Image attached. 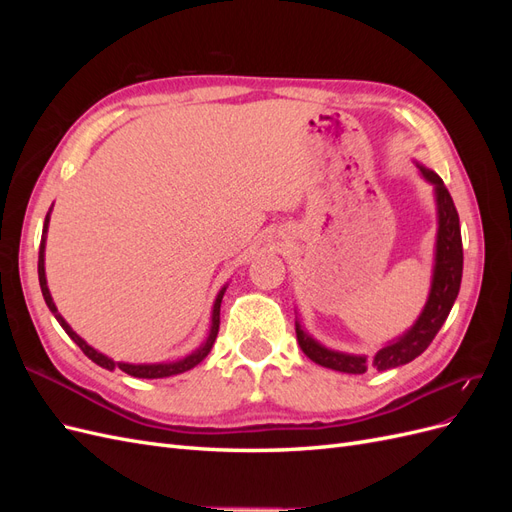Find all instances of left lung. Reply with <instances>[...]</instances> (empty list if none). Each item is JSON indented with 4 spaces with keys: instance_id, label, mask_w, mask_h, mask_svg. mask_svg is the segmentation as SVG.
I'll list each match as a JSON object with an SVG mask.
<instances>
[{
    "instance_id": "8db88e82",
    "label": "left lung",
    "mask_w": 512,
    "mask_h": 512,
    "mask_svg": "<svg viewBox=\"0 0 512 512\" xmlns=\"http://www.w3.org/2000/svg\"><path fill=\"white\" fill-rule=\"evenodd\" d=\"M421 168V173L427 181L436 185V200H438V245H436V267H433V282L427 305L423 314L418 316L414 327L404 335L395 339L389 346L376 352L374 361H367L365 356H354L327 350L314 342L312 337L303 333L297 324V339L301 350L314 363L329 367L344 374H365L369 367L378 371L393 369L414 361L418 354H423L427 346L438 335L442 324L451 314L453 303L459 294L461 273H463V245H461V228H459V213L451 194H448L444 181L429 168Z\"/></svg>"
}]
</instances>
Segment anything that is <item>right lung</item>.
<instances>
[{
    "label": "right lung",
    "instance_id": "obj_1",
    "mask_svg": "<svg viewBox=\"0 0 512 512\" xmlns=\"http://www.w3.org/2000/svg\"><path fill=\"white\" fill-rule=\"evenodd\" d=\"M49 213H51V209H49ZM49 213H46V220H44L42 235H46V228H49ZM38 280H40L42 297H44L46 305H49V309L53 312V316L57 318V322L61 324V327H64V331L70 335L72 342H74L76 346H79V348L85 352V356H89L91 361H94V363H96V365H100V367H104V369H108V371H113L115 367H119L121 371H126L128 376H134V378H149V380H151V378H168V376L183 374V371H188V369L196 367L200 361L205 359V356L211 352L213 342H215V337H218V331H220V305H222V297H224V290H226V288H222V292L218 294V299H215V305H213V316H211V331H209L207 342H205L203 346H200L196 352H192L190 356H185V359L175 361V363H158V365H130V363H115V361L108 359V356L100 354L98 350H94V348H91L89 344H85L83 339L70 329V324L57 314V307H55V303H53V299H51V292H49V286H46V275H44V237H42V243H40V254H38Z\"/></svg>",
    "mask_w": 512,
    "mask_h": 512
}]
</instances>
